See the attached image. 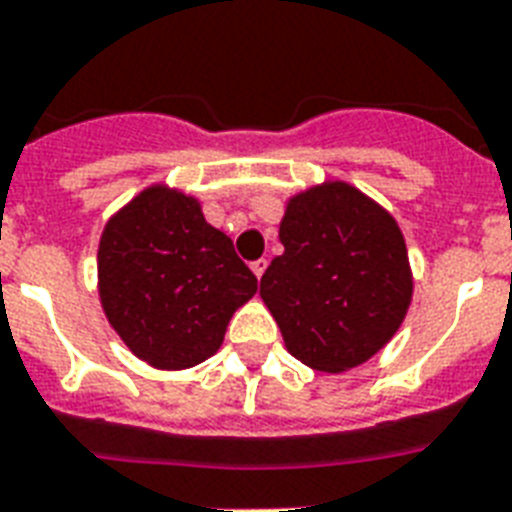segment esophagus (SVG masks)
I'll use <instances>...</instances> for the list:
<instances>
[{
	"label": "esophagus",
	"mask_w": 512,
	"mask_h": 512,
	"mask_svg": "<svg viewBox=\"0 0 512 512\" xmlns=\"http://www.w3.org/2000/svg\"><path fill=\"white\" fill-rule=\"evenodd\" d=\"M251 269H253V275H256L261 280V275H264V269H267V259L251 261Z\"/></svg>",
	"instance_id": "obj_1"
}]
</instances>
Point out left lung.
<instances>
[{
  "instance_id": "1",
  "label": "left lung",
  "mask_w": 512,
  "mask_h": 512,
  "mask_svg": "<svg viewBox=\"0 0 512 512\" xmlns=\"http://www.w3.org/2000/svg\"><path fill=\"white\" fill-rule=\"evenodd\" d=\"M280 243L259 293L293 357L343 372L391 341L412 277L402 232L378 203L343 182L312 187L288 203Z\"/></svg>"
}]
</instances>
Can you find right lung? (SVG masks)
I'll use <instances>...</instances> for the list:
<instances>
[{
    "mask_svg": "<svg viewBox=\"0 0 512 512\" xmlns=\"http://www.w3.org/2000/svg\"><path fill=\"white\" fill-rule=\"evenodd\" d=\"M102 309L124 343L161 370L208 359L237 306L256 293V275L198 200L150 187L102 232Z\"/></svg>",
    "mask_w": 512,
    "mask_h": 512,
    "instance_id": "right-lung-1",
    "label": "right lung"
}]
</instances>
